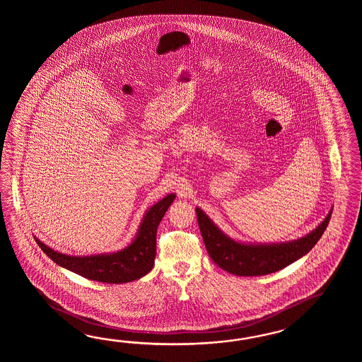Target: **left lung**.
Instances as JSON below:
<instances>
[{"instance_id": "8db88e82", "label": "left lung", "mask_w": 362, "mask_h": 362, "mask_svg": "<svg viewBox=\"0 0 362 362\" xmlns=\"http://www.w3.org/2000/svg\"><path fill=\"white\" fill-rule=\"evenodd\" d=\"M195 211L200 233L212 262L221 269L240 277L267 276L296 262L322 237L331 217L330 212L318 228L298 240L278 245H245L228 238L200 208H195Z\"/></svg>"}]
</instances>
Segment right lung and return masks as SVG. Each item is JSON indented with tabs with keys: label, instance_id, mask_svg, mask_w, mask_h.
<instances>
[{
	"label": "right lung",
	"instance_id": "add662e5",
	"mask_svg": "<svg viewBox=\"0 0 362 362\" xmlns=\"http://www.w3.org/2000/svg\"><path fill=\"white\" fill-rule=\"evenodd\" d=\"M176 195L170 194L148 209L139 226V234L129 246L115 254L93 256H69L59 254L36 238L41 250L58 265L81 277L106 282L125 284L146 276L154 265L156 255V230Z\"/></svg>",
	"mask_w": 362,
	"mask_h": 362
}]
</instances>
